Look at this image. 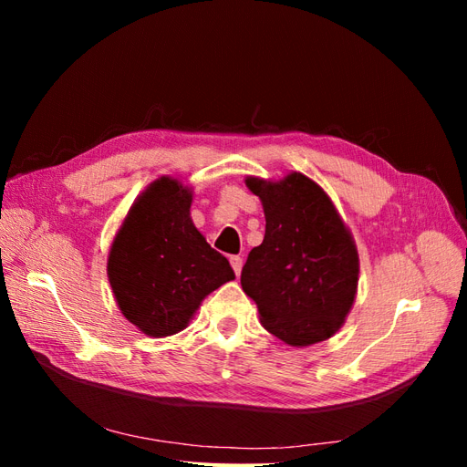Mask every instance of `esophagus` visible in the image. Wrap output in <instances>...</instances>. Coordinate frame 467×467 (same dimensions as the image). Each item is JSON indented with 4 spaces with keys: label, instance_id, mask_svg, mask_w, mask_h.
I'll list each match as a JSON object with an SVG mask.
<instances>
[{
    "label": "esophagus",
    "instance_id": "1",
    "mask_svg": "<svg viewBox=\"0 0 467 467\" xmlns=\"http://www.w3.org/2000/svg\"><path fill=\"white\" fill-rule=\"evenodd\" d=\"M230 263H232L234 273L239 276V273H242V266H244V259L239 255H234V257H230Z\"/></svg>",
    "mask_w": 467,
    "mask_h": 467
}]
</instances>
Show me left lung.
I'll use <instances>...</instances> for the list:
<instances>
[{
  "mask_svg": "<svg viewBox=\"0 0 467 467\" xmlns=\"http://www.w3.org/2000/svg\"><path fill=\"white\" fill-rule=\"evenodd\" d=\"M265 210V239L249 251L242 288L263 327L292 347L341 327L358 286V253L325 191L302 173L280 182L249 177Z\"/></svg>",
  "mask_w": 467,
  "mask_h": 467,
  "instance_id": "obj_1",
  "label": "left lung"
}]
</instances>
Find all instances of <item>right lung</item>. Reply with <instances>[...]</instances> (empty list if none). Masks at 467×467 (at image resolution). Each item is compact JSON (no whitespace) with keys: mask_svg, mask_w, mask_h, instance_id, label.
Returning <instances> with one entry per match:
<instances>
[{"mask_svg":"<svg viewBox=\"0 0 467 467\" xmlns=\"http://www.w3.org/2000/svg\"><path fill=\"white\" fill-rule=\"evenodd\" d=\"M192 192L161 177L126 216L109 255V282L122 316L150 337L187 327L204 296L235 275L194 228Z\"/></svg>","mask_w":467,"mask_h":467,"instance_id":"obj_1","label":"right lung"}]
</instances>
